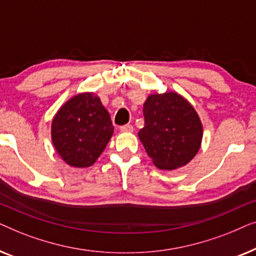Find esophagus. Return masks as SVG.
<instances>
[{"label": "esophagus", "mask_w": 256, "mask_h": 256, "mask_svg": "<svg viewBox=\"0 0 256 256\" xmlns=\"http://www.w3.org/2000/svg\"><path fill=\"white\" fill-rule=\"evenodd\" d=\"M120 130L122 132H132V130H134V127H132V124H124V126H121Z\"/></svg>", "instance_id": "esophagus-1"}]
</instances>
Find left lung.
I'll return each mask as SVG.
<instances>
[{
	"label": "left lung",
	"mask_w": 256,
	"mask_h": 256,
	"mask_svg": "<svg viewBox=\"0 0 256 256\" xmlns=\"http://www.w3.org/2000/svg\"><path fill=\"white\" fill-rule=\"evenodd\" d=\"M144 127L138 138L157 168L184 166L198 152L202 138L194 108L177 93L152 94L143 106Z\"/></svg>",
	"instance_id": "1"
}]
</instances>
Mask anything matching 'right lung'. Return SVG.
Listing matches in <instances>:
<instances>
[{"label":"right lung","mask_w":256,"mask_h":256,"mask_svg":"<svg viewBox=\"0 0 256 256\" xmlns=\"http://www.w3.org/2000/svg\"><path fill=\"white\" fill-rule=\"evenodd\" d=\"M110 116L92 93L68 100L52 121V142L62 158L71 166H90L113 135Z\"/></svg>","instance_id":"add662e5"}]
</instances>
